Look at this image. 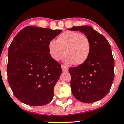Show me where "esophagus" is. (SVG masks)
Masks as SVG:
<instances>
[{
  "label": "esophagus",
  "mask_w": 124,
  "mask_h": 124,
  "mask_svg": "<svg viewBox=\"0 0 124 124\" xmlns=\"http://www.w3.org/2000/svg\"><path fill=\"white\" fill-rule=\"evenodd\" d=\"M61 68H62V71H63V72H67V71H68V67H66V66H65V65H61Z\"/></svg>",
  "instance_id": "1"
}]
</instances>
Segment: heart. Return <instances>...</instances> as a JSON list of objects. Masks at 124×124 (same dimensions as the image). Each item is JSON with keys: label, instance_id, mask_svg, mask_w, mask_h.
I'll return each mask as SVG.
<instances>
[{"label": "heart", "instance_id": "heart-1", "mask_svg": "<svg viewBox=\"0 0 124 124\" xmlns=\"http://www.w3.org/2000/svg\"><path fill=\"white\" fill-rule=\"evenodd\" d=\"M48 52L54 61L64 58L66 63L79 65L87 61L91 53V46L88 38L85 35L74 31H65L61 33L57 40H52L48 46Z\"/></svg>", "mask_w": 124, "mask_h": 124}]
</instances>
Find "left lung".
I'll list each match as a JSON object with an SVG mask.
<instances>
[{
  "label": "left lung",
  "mask_w": 124,
  "mask_h": 124,
  "mask_svg": "<svg viewBox=\"0 0 124 124\" xmlns=\"http://www.w3.org/2000/svg\"><path fill=\"white\" fill-rule=\"evenodd\" d=\"M69 30L84 33L91 46L87 61L69 68L72 95L86 103L100 100L109 92L114 79V59L110 45L102 35L90 26H74Z\"/></svg>",
  "instance_id": "obj_1"
}]
</instances>
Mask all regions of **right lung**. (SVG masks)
Here are the masks:
<instances>
[{
	"label": "right lung",
	"mask_w": 124,
	"mask_h": 124,
	"mask_svg": "<svg viewBox=\"0 0 124 124\" xmlns=\"http://www.w3.org/2000/svg\"><path fill=\"white\" fill-rule=\"evenodd\" d=\"M61 32L27 26L11 42L8 49V80L14 95L21 102L39 106L53 99L54 87L62 69L50 55L48 46Z\"/></svg>",
	"instance_id": "add662e5"
}]
</instances>
